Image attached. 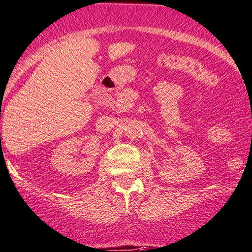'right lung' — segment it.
<instances>
[{
  "label": "right lung",
  "instance_id": "1",
  "mask_svg": "<svg viewBox=\"0 0 252 252\" xmlns=\"http://www.w3.org/2000/svg\"><path fill=\"white\" fill-rule=\"evenodd\" d=\"M0 118H1V116H0ZM0 137H1V134H0Z\"/></svg>",
  "mask_w": 252,
  "mask_h": 252
}]
</instances>
